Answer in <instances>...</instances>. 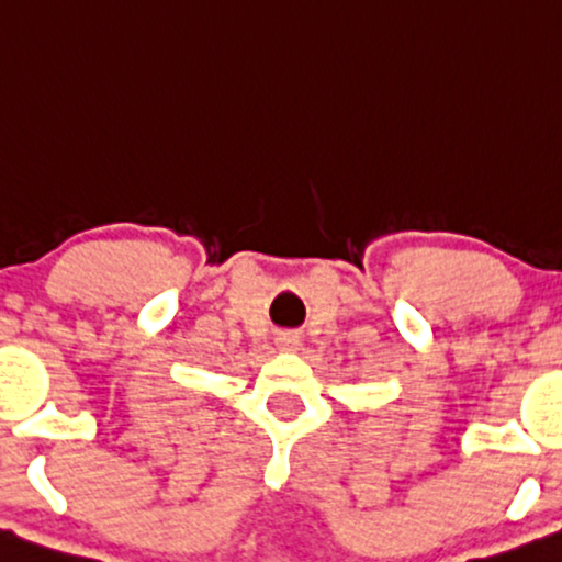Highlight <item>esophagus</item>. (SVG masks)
Returning <instances> with one entry per match:
<instances>
[{
    "label": "esophagus",
    "instance_id": "1",
    "mask_svg": "<svg viewBox=\"0 0 562 562\" xmlns=\"http://www.w3.org/2000/svg\"><path fill=\"white\" fill-rule=\"evenodd\" d=\"M277 346H280L282 350H299L301 340H299V335H295V333H280V335H277Z\"/></svg>",
    "mask_w": 562,
    "mask_h": 562
}]
</instances>
